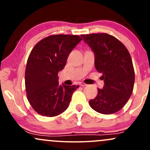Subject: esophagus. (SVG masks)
<instances>
[{
	"instance_id": "1",
	"label": "esophagus",
	"mask_w": 150,
	"mask_h": 150,
	"mask_svg": "<svg viewBox=\"0 0 150 150\" xmlns=\"http://www.w3.org/2000/svg\"><path fill=\"white\" fill-rule=\"evenodd\" d=\"M80 85L82 86V87H85V86H87V85L84 83V82H81V83H80Z\"/></svg>"
}]
</instances>
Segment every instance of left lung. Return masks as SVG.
Masks as SVG:
<instances>
[{
	"instance_id": "left-lung-1",
	"label": "left lung",
	"mask_w": 150,
	"mask_h": 150,
	"mask_svg": "<svg viewBox=\"0 0 150 150\" xmlns=\"http://www.w3.org/2000/svg\"><path fill=\"white\" fill-rule=\"evenodd\" d=\"M81 36L94 52V65L104 82L89 105L98 113H116L124 106L133 90L135 72L130 53L118 39L108 34Z\"/></svg>"
}]
</instances>
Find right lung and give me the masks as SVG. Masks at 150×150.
Returning <instances> with one entry per match:
<instances>
[{"label":"right lung","instance_id":"right-lung-1","mask_svg":"<svg viewBox=\"0 0 150 150\" xmlns=\"http://www.w3.org/2000/svg\"><path fill=\"white\" fill-rule=\"evenodd\" d=\"M81 40L77 35H51L38 42L31 51L25 70V87L27 99L39 114L56 116L69 106L78 86L59 85L58 73Z\"/></svg>","mask_w":150,"mask_h":150}]
</instances>
